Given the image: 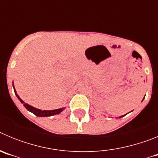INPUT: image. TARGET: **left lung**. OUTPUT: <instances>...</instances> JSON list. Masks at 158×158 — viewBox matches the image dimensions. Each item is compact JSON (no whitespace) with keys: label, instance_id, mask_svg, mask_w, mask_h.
<instances>
[{"label":"left lung","instance_id":"left-lung-1","mask_svg":"<svg viewBox=\"0 0 158 158\" xmlns=\"http://www.w3.org/2000/svg\"><path fill=\"white\" fill-rule=\"evenodd\" d=\"M124 116V115H123V116H121V117H123Z\"/></svg>","mask_w":158,"mask_h":158}]
</instances>
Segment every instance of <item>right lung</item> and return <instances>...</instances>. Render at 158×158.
Here are the masks:
<instances>
[{
	"label": "right lung",
	"instance_id": "1",
	"mask_svg": "<svg viewBox=\"0 0 158 158\" xmlns=\"http://www.w3.org/2000/svg\"><path fill=\"white\" fill-rule=\"evenodd\" d=\"M14 91H15V93H16V96H17L18 98L20 100V101H21V103H23V100H21V99L19 98V96H18L17 94H16V90H15V89H14ZM23 106H24L26 108H27V110H28L29 111H31V112H32L33 114H35V115H36V116H40V117H44V116H51V115H57V114H59L60 112H62V111H63V108H59V109H56V110H51V111H45V110H43V111H42V110L40 109H37V108H35V107H31V106L28 105L27 104H23Z\"/></svg>",
	"mask_w": 158,
	"mask_h": 158
}]
</instances>
